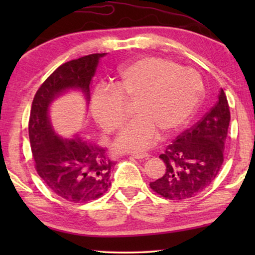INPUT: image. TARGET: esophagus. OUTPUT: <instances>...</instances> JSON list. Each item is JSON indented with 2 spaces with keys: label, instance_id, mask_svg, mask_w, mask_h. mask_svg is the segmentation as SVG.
I'll return each mask as SVG.
<instances>
[{
  "label": "esophagus",
  "instance_id": "34e87169",
  "mask_svg": "<svg viewBox=\"0 0 255 255\" xmlns=\"http://www.w3.org/2000/svg\"><path fill=\"white\" fill-rule=\"evenodd\" d=\"M131 155L135 159H147L149 156V154H147V153H132Z\"/></svg>",
  "mask_w": 255,
  "mask_h": 255
}]
</instances>
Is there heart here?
Wrapping results in <instances>:
<instances>
[{"mask_svg": "<svg viewBox=\"0 0 255 255\" xmlns=\"http://www.w3.org/2000/svg\"><path fill=\"white\" fill-rule=\"evenodd\" d=\"M203 83L193 69L169 59L142 57L123 66L114 88L101 87L92 97L90 109L106 133L124 123V103L135 101L133 121L123 128L115 142L123 152H142L162 134L179 131L200 103Z\"/></svg>", "mask_w": 255, "mask_h": 255, "instance_id": "obj_1", "label": "heart"}]
</instances>
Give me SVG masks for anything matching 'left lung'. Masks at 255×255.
I'll return each instance as SVG.
<instances>
[{
    "label": "left lung",
    "instance_id": "left-lung-1",
    "mask_svg": "<svg viewBox=\"0 0 255 255\" xmlns=\"http://www.w3.org/2000/svg\"><path fill=\"white\" fill-rule=\"evenodd\" d=\"M230 118L228 99L221 89L215 106L160 154L166 172L149 183L151 189L175 201L187 200L203 191L217 176L224 161Z\"/></svg>",
    "mask_w": 255,
    "mask_h": 255
}]
</instances>
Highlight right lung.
Masks as SVG:
<instances>
[{
  "instance_id": "add662e5",
  "label": "right lung",
  "mask_w": 255,
  "mask_h": 255,
  "mask_svg": "<svg viewBox=\"0 0 255 255\" xmlns=\"http://www.w3.org/2000/svg\"><path fill=\"white\" fill-rule=\"evenodd\" d=\"M104 55H85L59 66L37 90L30 111L29 138L38 175L54 194L74 203L96 200L109 189L114 161L106 148L78 134L71 139L59 137L48 118V108L68 89H80L89 101L90 82Z\"/></svg>"
}]
</instances>
